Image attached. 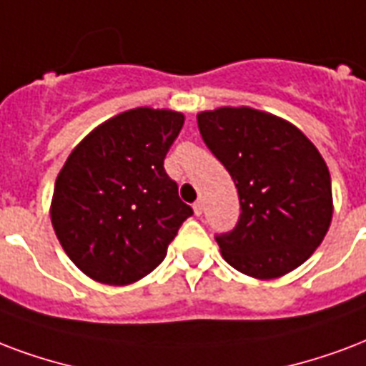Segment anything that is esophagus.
I'll return each instance as SVG.
<instances>
[{"label": "esophagus", "mask_w": 366, "mask_h": 366, "mask_svg": "<svg viewBox=\"0 0 366 366\" xmlns=\"http://www.w3.org/2000/svg\"><path fill=\"white\" fill-rule=\"evenodd\" d=\"M194 213L197 214V217H202V214H203V203L202 202L194 203Z\"/></svg>", "instance_id": "34e87169"}]
</instances>
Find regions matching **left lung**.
Returning <instances> with one entry per match:
<instances>
[{"label":"left lung","instance_id":"8db88e82","mask_svg":"<svg viewBox=\"0 0 366 366\" xmlns=\"http://www.w3.org/2000/svg\"><path fill=\"white\" fill-rule=\"evenodd\" d=\"M197 127L238 189V224L214 236L224 261L259 280L305 263L332 220L330 172L319 149L288 121L251 107L203 111Z\"/></svg>","mask_w":366,"mask_h":366}]
</instances>
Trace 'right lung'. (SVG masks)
Returning a JSON list of instances; mask_svg holds the SVG:
<instances>
[{"mask_svg": "<svg viewBox=\"0 0 366 366\" xmlns=\"http://www.w3.org/2000/svg\"><path fill=\"white\" fill-rule=\"evenodd\" d=\"M182 124L177 111L130 109L72 149L55 180L51 224L86 276L109 286L144 278L194 214L163 167Z\"/></svg>", "mask_w": 366, "mask_h": 366, "instance_id": "obj_1", "label": "right lung"}]
</instances>
